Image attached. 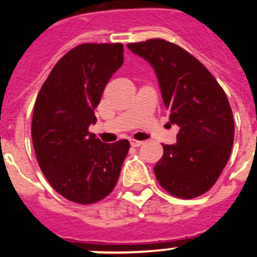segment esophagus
<instances>
[{
  "label": "esophagus",
  "mask_w": 257,
  "mask_h": 257,
  "mask_svg": "<svg viewBox=\"0 0 257 257\" xmlns=\"http://www.w3.org/2000/svg\"><path fill=\"white\" fill-rule=\"evenodd\" d=\"M131 145H133V147H140V145L143 144V142H140V140H131Z\"/></svg>",
  "instance_id": "34e87169"
}]
</instances>
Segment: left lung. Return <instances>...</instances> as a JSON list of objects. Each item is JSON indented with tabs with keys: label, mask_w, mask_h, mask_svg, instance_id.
<instances>
[{
	"label": "left lung",
	"mask_w": 257,
	"mask_h": 257,
	"mask_svg": "<svg viewBox=\"0 0 257 257\" xmlns=\"http://www.w3.org/2000/svg\"><path fill=\"white\" fill-rule=\"evenodd\" d=\"M127 49L153 68L169 124L179 128L178 142L163 144L157 180L172 196L196 198L216 183L230 156L234 121L228 97L207 68L178 45L154 38Z\"/></svg>",
	"instance_id": "1"
}]
</instances>
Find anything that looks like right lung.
<instances>
[{
    "label": "right lung",
    "mask_w": 257,
    "mask_h": 257,
    "mask_svg": "<svg viewBox=\"0 0 257 257\" xmlns=\"http://www.w3.org/2000/svg\"><path fill=\"white\" fill-rule=\"evenodd\" d=\"M123 63L122 44H83L67 52L41 87L32 140L51 187L76 203L105 198L117 184L130 143L113 144L88 133L110 77Z\"/></svg>",
    "instance_id": "1"
}]
</instances>
